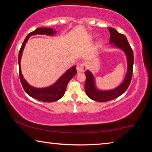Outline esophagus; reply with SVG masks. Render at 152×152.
Returning a JSON list of instances; mask_svg holds the SVG:
<instances>
[{
  "label": "esophagus",
  "mask_w": 152,
  "mask_h": 152,
  "mask_svg": "<svg viewBox=\"0 0 152 152\" xmlns=\"http://www.w3.org/2000/svg\"><path fill=\"white\" fill-rule=\"evenodd\" d=\"M76 70H77V72H84L86 70V64L84 63V62L78 64V65H77Z\"/></svg>",
  "instance_id": "esophagus-1"
}]
</instances>
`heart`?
Listing matches in <instances>:
<instances>
[{
	"label": "heart",
	"mask_w": 152,
	"mask_h": 152,
	"mask_svg": "<svg viewBox=\"0 0 152 152\" xmlns=\"http://www.w3.org/2000/svg\"><path fill=\"white\" fill-rule=\"evenodd\" d=\"M101 41H100V42H99V43H101Z\"/></svg>",
	"instance_id": "obj_1"
}]
</instances>
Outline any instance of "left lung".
Returning <instances> with one entry per match:
<instances>
[{
    "label": "left lung",
    "instance_id": "left-lung-1",
    "mask_svg": "<svg viewBox=\"0 0 152 152\" xmlns=\"http://www.w3.org/2000/svg\"><path fill=\"white\" fill-rule=\"evenodd\" d=\"M110 32V44H113L114 47L119 48L124 51L127 61V71L124 80L121 84L117 88L109 91H101L96 88L95 84V79L91 72H85L86 82L84 85L85 92L87 96L93 101L102 102L111 101L121 96L126 91L129 86L132 78L133 66V53L132 48L129 44L127 37L125 35L118 33L116 29L112 27H108Z\"/></svg>",
    "mask_w": 152,
    "mask_h": 152
}]
</instances>
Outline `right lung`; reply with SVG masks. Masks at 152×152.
Segmentation results:
<instances>
[{
  "label": "right lung",
  "instance_id": "add662e5",
  "mask_svg": "<svg viewBox=\"0 0 152 152\" xmlns=\"http://www.w3.org/2000/svg\"><path fill=\"white\" fill-rule=\"evenodd\" d=\"M54 35L56 34V31L51 28L47 27H41L37 28L34 31L29 33L27 35L23 43L21 45L19 53V58H18V62H19V78L20 82L25 91L27 92L28 95L33 97V99H37L38 101L46 102H51L58 101L62 97L66 89V86L68 85L69 81L73 78V76L77 73L76 66H74L68 69L54 84L50 86L45 87V88H35L31 86L28 82L25 80L23 78V76L21 73L20 70V59H21L23 51L24 50L25 44L27 42L29 37L31 35Z\"/></svg>",
  "mask_w": 152,
  "mask_h": 152
}]
</instances>
